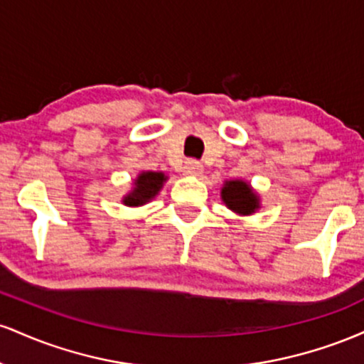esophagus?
Returning a JSON list of instances; mask_svg holds the SVG:
<instances>
[{
	"mask_svg": "<svg viewBox=\"0 0 364 364\" xmlns=\"http://www.w3.org/2000/svg\"><path fill=\"white\" fill-rule=\"evenodd\" d=\"M183 171H185V174H190V176H200V174L203 173V166L200 164L198 161H186L185 162V168H183Z\"/></svg>",
	"mask_w": 364,
	"mask_h": 364,
	"instance_id": "34e87169",
	"label": "esophagus"
}]
</instances>
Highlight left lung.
Returning a JSON list of instances; mask_svg holds the SVG:
<instances>
[{
	"label": "left lung",
	"mask_w": 364,
	"mask_h": 364,
	"mask_svg": "<svg viewBox=\"0 0 364 364\" xmlns=\"http://www.w3.org/2000/svg\"><path fill=\"white\" fill-rule=\"evenodd\" d=\"M220 196L225 207L231 208L232 212L240 215H252L255 210L260 208V198L252 190V186L241 179H232V181H225Z\"/></svg>",
	"instance_id": "left-lung-1"
}]
</instances>
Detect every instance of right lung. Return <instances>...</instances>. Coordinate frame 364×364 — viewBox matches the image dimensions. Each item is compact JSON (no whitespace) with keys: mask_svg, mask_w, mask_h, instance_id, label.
Masks as SVG:
<instances>
[{"mask_svg":"<svg viewBox=\"0 0 364 364\" xmlns=\"http://www.w3.org/2000/svg\"><path fill=\"white\" fill-rule=\"evenodd\" d=\"M168 179L164 173H156V171H144L133 183V190L123 198V203L128 207L145 205L159 193L164 181Z\"/></svg>","mask_w":364,"mask_h":364,"instance_id":"obj_1","label":"right lung"}]
</instances>
